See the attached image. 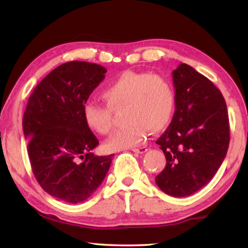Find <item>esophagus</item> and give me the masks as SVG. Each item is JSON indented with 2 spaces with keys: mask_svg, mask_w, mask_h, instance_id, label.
<instances>
[{
  "mask_svg": "<svg viewBox=\"0 0 248 248\" xmlns=\"http://www.w3.org/2000/svg\"><path fill=\"white\" fill-rule=\"evenodd\" d=\"M131 151H133V152H136V153H140V154H143V153H145L146 151H148V149L145 148V146H142V148H134V149H132Z\"/></svg>",
  "mask_w": 248,
  "mask_h": 248,
  "instance_id": "esophagus-1",
  "label": "esophagus"
}]
</instances>
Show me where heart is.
Listing matches in <instances>:
<instances>
[{
  "label": "heart",
  "instance_id": "heart-1",
  "mask_svg": "<svg viewBox=\"0 0 248 248\" xmlns=\"http://www.w3.org/2000/svg\"><path fill=\"white\" fill-rule=\"evenodd\" d=\"M106 105L87 102L83 118L92 131L108 134L111 131L112 110L124 108L128 123L107 142L110 150H123L141 144L148 136L164 131L171 123L176 94L171 83L161 75L125 71L112 79L103 92Z\"/></svg>",
  "mask_w": 248,
  "mask_h": 248
}]
</instances>
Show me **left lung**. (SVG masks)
Instances as JSON below:
<instances>
[{
	"label": "left lung",
	"instance_id": "left-lung-1",
	"mask_svg": "<svg viewBox=\"0 0 248 248\" xmlns=\"http://www.w3.org/2000/svg\"><path fill=\"white\" fill-rule=\"evenodd\" d=\"M176 107L170 127L156 140L166 166L156 177L159 189L187 197L205 186L229 149L228 108L221 92L186 63L173 71Z\"/></svg>",
	"mask_w": 248,
	"mask_h": 248
}]
</instances>
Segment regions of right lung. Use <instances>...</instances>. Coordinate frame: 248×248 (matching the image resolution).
Masks as SVG:
<instances>
[{"label":"right lung","mask_w":248,"mask_h":248,"mask_svg":"<svg viewBox=\"0 0 248 248\" xmlns=\"http://www.w3.org/2000/svg\"><path fill=\"white\" fill-rule=\"evenodd\" d=\"M107 70L84 61L66 62L35 87L23 118L32 173L41 188L70 203L86 200L100 186L112 155L96 156L97 138L83 118V106Z\"/></svg>","instance_id":"obj_1"}]
</instances>
